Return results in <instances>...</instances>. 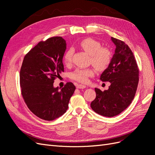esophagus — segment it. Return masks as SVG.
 I'll use <instances>...</instances> for the list:
<instances>
[{"instance_id": "esophagus-1", "label": "esophagus", "mask_w": 155, "mask_h": 155, "mask_svg": "<svg viewBox=\"0 0 155 155\" xmlns=\"http://www.w3.org/2000/svg\"><path fill=\"white\" fill-rule=\"evenodd\" d=\"M87 87L85 86V85H78L77 86H76V88H86Z\"/></svg>"}]
</instances>
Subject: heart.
Listing matches in <instances>:
<instances>
[{
    "mask_svg": "<svg viewBox=\"0 0 155 155\" xmlns=\"http://www.w3.org/2000/svg\"><path fill=\"white\" fill-rule=\"evenodd\" d=\"M79 46L87 54L91 55V63L97 70H105L111 61L110 51L106 48H101V45L96 40L86 38L79 43ZM72 50H68L63 57V63L68 65L72 61ZM94 70L92 68H77L71 74V78L79 83H85L88 78L93 76Z\"/></svg>",
    "mask_w": 155,
    "mask_h": 155,
    "instance_id": "heart-1",
    "label": "heart"
}]
</instances>
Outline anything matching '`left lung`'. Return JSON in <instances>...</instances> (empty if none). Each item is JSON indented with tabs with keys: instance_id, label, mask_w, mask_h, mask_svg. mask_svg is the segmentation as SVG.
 <instances>
[{
	"instance_id": "obj_1",
	"label": "left lung",
	"mask_w": 155,
	"mask_h": 155,
	"mask_svg": "<svg viewBox=\"0 0 155 155\" xmlns=\"http://www.w3.org/2000/svg\"><path fill=\"white\" fill-rule=\"evenodd\" d=\"M115 46L114 54L108 67L100 76L109 81L108 90L95 88L96 97L91 102L92 109L106 117L120 114L131 104L138 87L139 70L133 53L124 41L111 37Z\"/></svg>"
}]
</instances>
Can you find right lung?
Listing matches in <instances>:
<instances>
[{
	"instance_id": "1",
	"label": "right lung",
	"mask_w": 155,
	"mask_h": 155,
	"mask_svg": "<svg viewBox=\"0 0 155 155\" xmlns=\"http://www.w3.org/2000/svg\"><path fill=\"white\" fill-rule=\"evenodd\" d=\"M66 49V41L61 37H51L39 42L23 60L20 71L22 96L28 109L41 119L51 121L64 114L76 89L71 82L61 89L54 87L55 78L64 72Z\"/></svg>"
}]
</instances>
